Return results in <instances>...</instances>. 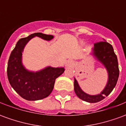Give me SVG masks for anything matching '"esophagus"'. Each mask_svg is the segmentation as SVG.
Listing matches in <instances>:
<instances>
[{
  "label": "esophagus",
  "instance_id": "esophagus-1",
  "mask_svg": "<svg viewBox=\"0 0 126 126\" xmlns=\"http://www.w3.org/2000/svg\"><path fill=\"white\" fill-rule=\"evenodd\" d=\"M74 61H71V60H69L67 61V62L66 63V65L65 66L67 67H71L72 66L74 65Z\"/></svg>",
  "mask_w": 126,
  "mask_h": 126
}]
</instances>
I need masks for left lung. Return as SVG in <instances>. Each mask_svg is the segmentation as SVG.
<instances>
[{"label": "left lung", "instance_id": "left-lung-1", "mask_svg": "<svg viewBox=\"0 0 126 126\" xmlns=\"http://www.w3.org/2000/svg\"><path fill=\"white\" fill-rule=\"evenodd\" d=\"M90 54L96 60L100 62L107 71L108 80L103 91L96 95H90L82 90L78 82L74 78V91L80 99L88 103H97L107 96L116 86L119 78V67L116 55L112 45L106 41L100 42L94 44Z\"/></svg>", "mask_w": 126, "mask_h": 126}]
</instances>
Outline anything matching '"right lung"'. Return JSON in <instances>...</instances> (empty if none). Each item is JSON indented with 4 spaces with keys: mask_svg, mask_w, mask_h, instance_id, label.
<instances>
[{
    "mask_svg": "<svg viewBox=\"0 0 126 126\" xmlns=\"http://www.w3.org/2000/svg\"><path fill=\"white\" fill-rule=\"evenodd\" d=\"M51 40L54 36L34 33L21 38L11 53L7 66V76L11 87L27 100H38L48 96L52 93L55 79L63 74L64 67L48 66L38 71H29L22 63V52L27 43L34 37Z\"/></svg>",
    "mask_w": 126,
    "mask_h": 126,
    "instance_id": "obj_1",
    "label": "right lung"
}]
</instances>
